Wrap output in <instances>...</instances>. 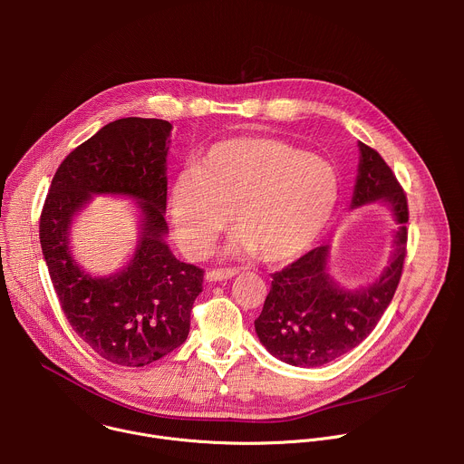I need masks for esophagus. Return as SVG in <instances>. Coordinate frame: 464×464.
I'll use <instances>...</instances> for the list:
<instances>
[{"label":"esophagus","instance_id":"esophagus-1","mask_svg":"<svg viewBox=\"0 0 464 464\" xmlns=\"http://www.w3.org/2000/svg\"><path fill=\"white\" fill-rule=\"evenodd\" d=\"M238 272L235 268H220V270H209L206 274V279L209 283H217V281H224V279H231L235 277Z\"/></svg>","mask_w":464,"mask_h":464}]
</instances>
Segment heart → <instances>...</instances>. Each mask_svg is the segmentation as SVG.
Wrapping results in <instances>:
<instances>
[{
  "mask_svg": "<svg viewBox=\"0 0 464 464\" xmlns=\"http://www.w3.org/2000/svg\"><path fill=\"white\" fill-rule=\"evenodd\" d=\"M338 198L340 178L326 160L276 138H237L178 174L169 211L192 256L209 251L233 213L237 249L288 264L319 238Z\"/></svg>",
  "mask_w": 464,
  "mask_h": 464,
  "instance_id": "b5f03b06",
  "label": "heart"
}]
</instances>
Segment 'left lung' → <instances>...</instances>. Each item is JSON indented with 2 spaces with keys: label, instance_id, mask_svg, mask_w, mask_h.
Instances as JSON below:
<instances>
[{
  "label": "left lung",
  "instance_id": "left-lung-1",
  "mask_svg": "<svg viewBox=\"0 0 464 464\" xmlns=\"http://www.w3.org/2000/svg\"><path fill=\"white\" fill-rule=\"evenodd\" d=\"M360 174L353 208L387 202L401 224L396 251L387 270L367 290H340L326 272V246H319L281 272L255 319L258 340L279 360L297 367H319L360 345L378 324L399 288L408 255V198L383 158L360 143Z\"/></svg>",
  "mask_w": 464,
  "mask_h": 464
}]
</instances>
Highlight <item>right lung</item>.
<instances>
[{"instance_id": "obj_1", "label": "right lung", "mask_w": 464, "mask_h": 464, "mask_svg": "<svg viewBox=\"0 0 464 464\" xmlns=\"http://www.w3.org/2000/svg\"><path fill=\"white\" fill-rule=\"evenodd\" d=\"M170 128L169 121L143 117L102 126L60 163L40 213V244L62 312L77 336L115 365L143 367L178 349L204 290V270L178 260L163 242ZM101 191L136 197L146 222L129 266L93 280L72 262L67 229Z\"/></svg>"}]
</instances>
